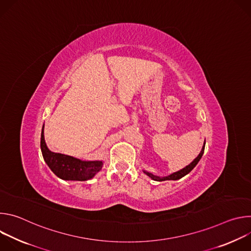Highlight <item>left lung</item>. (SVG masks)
<instances>
[{"label": "left lung", "mask_w": 251, "mask_h": 251, "mask_svg": "<svg viewBox=\"0 0 251 251\" xmlns=\"http://www.w3.org/2000/svg\"><path fill=\"white\" fill-rule=\"evenodd\" d=\"M204 145H205V141H204V143H203V146H202V149H201V153L199 154V156L189 165V166H187L186 168H184V169H182L181 171H177V172H176V173H174V174H172V175H170V176H164V177H160V176H154L153 174H151V173H148V172H145L144 171V173L147 175V176H149L150 177H152L154 181H158V182H163V181H169V180H173V181H176V180H178V178H181V177H183V176H185L186 175H188L196 166H197V164L199 163V161L201 160V156H202V154H203V151H204Z\"/></svg>", "instance_id": "8db88e82"}]
</instances>
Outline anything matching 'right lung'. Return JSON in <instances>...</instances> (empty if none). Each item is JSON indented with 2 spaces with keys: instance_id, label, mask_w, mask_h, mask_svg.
<instances>
[{
  "instance_id": "right-lung-1",
  "label": "right lung",
  "mask_w": 251,
  "mask_h": 251,
  "mask_svg": "<svg viewBox=\"0 0 251 251\" xmlns=\"http://www.w3.org/2000/svg\"><path fill=\"white\" fill-rule=\"evenodd\" d=\"M41 149L43 157L50 169L62 180L87 181L92 178L103 166L101 161H81L71 156L53 153L47 147L44 127L41 136Z\"/></svg>"
}]
</instances>
